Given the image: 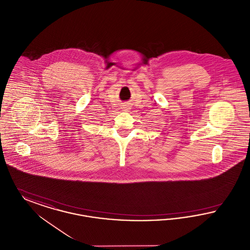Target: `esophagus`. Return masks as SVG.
Returning <instances> with one entry per match:
<instances>
[{
    "instance_id": "obj_1",
    "label": "esophagus",
    "mask_w": 250,
    "mask_h": 250,
    "mask_svg": "<svg viewBox=\"0 0 250 250\" xmlns=\"http://www.w3.org/2000/svg\"><path fill=\"white\" fill-rule=\"evenodd\" d=\"M123 109H124V110H128V106H127V105H124Z\"/></svg>"
}]
</instances>
